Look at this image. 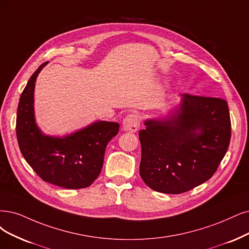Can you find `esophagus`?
<instances>
[{
    "mask_svg": "<svg viewBox=\"0 0 249 249\" xmlns=\"http://www.w3.org/2000/svg\"><path fill=\"white\" fill-rule=\"evenodd\" d=\"M140 117L137 115H128L123 121V130L127 132H136L140 128Z\"/></svg>",
    "mask_w": 249,
    "mask_h": 249,
    "instance_id": "obj_1",
    "label": "esophagus"
}]
</instances>
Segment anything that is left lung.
Here are the masks:
<instances>
[{"instance_id":"8db88e82","label":"left lung","mask_w":249,"mask_h":249,"mask_svg":"<svg viewBox=\"0 0 249 249\" xmlns=\"http://www.w3.org/2000/svg\"><path fill=\"white\" fill-rule=\"evenodd\" d=\"M140 131V173L145 185L180 194L213 176L231 140L225 99L181 94L166 115L146 119Z\"/></svg>"}]
</instances>
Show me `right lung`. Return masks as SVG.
Wrapping results in <instances>:
<instances>
[{"label":"right lung","mask_w":249,"mask_h":249,"mask_svg":"<svg viewBox=\"0 0 249 249\" xmlns=\"http://www.w3.org/2000/svg\"><path fill=\"white\" fill-rule=\"evenodd\" d=\"M38 68L22 91L17 108L16 135L25 161L44 180L66 189L89 187L99 176L107 143L119 131V123L95 121L69 134L49 135L36 124L35 86Z\"/></svg>","instance_id":"obj_1"}]
</instances>
